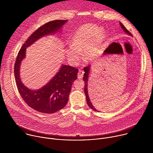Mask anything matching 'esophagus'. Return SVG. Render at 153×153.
Masks as SVG:
<instances>
[{
	"instance_id": "obj_1",
	"label": "esophagus",
	"mask_w": 153,
	"mask_h": 153,
	"mask_svg": "<svg viewBox=\"0 0 153 153\" xmlns=\"http://www.w3.org/2000/svg\"><path fill=\"white\" fill-rule=\"evenodd\" d=\"M83 74H84V71H82V70H80L78 72V74H77V76H78V78L79 79H82L83 76Z\"/></svg>"
}]
</instances>
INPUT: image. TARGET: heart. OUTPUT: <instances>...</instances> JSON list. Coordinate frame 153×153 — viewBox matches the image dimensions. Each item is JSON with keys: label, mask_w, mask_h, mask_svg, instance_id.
I'll return each instance as SVG.
<instances>
[{"label": "heart", "mask_w": 153, "mask_h": 153, "mask_svg": "<svg viewBox=\"0 0 153 153\" xmlns=\"http://www.w3.org/2000/svg\"><path fill=\"white\" fill-rule=\"evenodd\" d=\"M104 33L101 29L92 25H84L76 32L70 42V48L65 51L69 60L76 63L83 51V59L90 61L101 51Z\"/></svg>", "instance_id": "heart-1"}]
</instances>
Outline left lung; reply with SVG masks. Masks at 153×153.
I'll use <instances>...</instances> for the list:
<instances>
[{
    "instance_id": "1",
    "label": "left lung",
    "mask_w": 153,
    "mask_h": 153,
    "mask_svg": "<svg viewBox=\"0 0 153 153\" xmlns=\"http://www.w3.org/2000/svg\"><path fill=\"white\" fill-rule=\"evenodd\" d=\"M120 25L122 27V28L124 30V31H125L127 34H129V35H131V33L125 27L124 25L121 23L120 22ZM90 65H88V66L86 67H84L83 68V70H84V75H83V81L85 82V87H84V91H85V95H86V102H87V104H88V105L92 109V110H93L94 111H97V110H96V109L94 108V106H93L90 100V98H89V96H88V73H89V71H90ZM99 112V111H98Z\"/></svg>"
}]
</instances>
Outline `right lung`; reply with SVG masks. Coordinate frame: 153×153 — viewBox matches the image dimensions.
Wrapping results in <instances>:
<instances>
[{
  "label": "right lung",
  "mask_w": 153,
  "mask_h": 153,
  "mask_svg": "<svg viewBox=\"0 0 153 153\" xmlns=\"http://www.w3.org/2000/svg\"><path fill=\"white\" fill-rule=\"evenodd\" d=\"M67 22V20H55L37 28L25 41L16 57L14 71L18 91L30 107L42 113H56L67 105L72 84L77 79L79 70L69 65H62L48 83L39 90H31L20 81V63L25 56L27 47L41 37L57 31Z\"/></svg>",
  "instance_id": "obj_1"
}]
</instances>
